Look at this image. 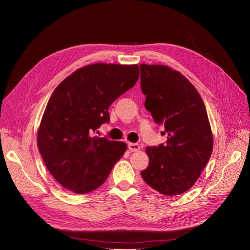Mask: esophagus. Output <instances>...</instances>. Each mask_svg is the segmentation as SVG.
<instances>
[{"label": "esophagus", "instance_id": "1", "mask_svg": "<svg viewBox=\"0 0 250 250\" xmlns=\"http://www.w3.org/2000/svg\"><path fill=\"white\" fill-rule=\"evenodd\" d=\"M127 147H128V150H129L130 152H137V151L140 150L139 144H136V143H128Z\"/></svg>", "mask_w": 250, "mask_h": 250}]
</instances>
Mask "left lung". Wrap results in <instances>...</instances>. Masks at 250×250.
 Returning <instances> with one entry per match:
<instances>
[{"label": "left lung", "mask_w": 250, "mask_h": 250, "mask_svg": "<svg viewBox=\"0 0 250 250\" xmlns=\"http://www.w3.org/2000/svg\"><path fill=\"white\" fill-rule=\"evenodd\" d=\"M145 107L164 127L165 145L147 147L149 165L143 179L165 195L186 192L199 179L213 152V134L204 101L178 71L163 64L141 63Z\"/></svg>", "instance_id": "left-lung-1"}]
</instances>
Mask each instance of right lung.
<instances>
[{"instance_id": "right-lung-1", "label": "right lung", "mask_w": 250, "mask_h": 250, "mask_svg": "<svg viewBox=\"0 0 250 250\" xmlns=\"http://www.w3.org/2000/svg\"><path fill=\"white\" fill-rule=\"evenodd\" d=\"M138 64L97 62L78 69L55 89L37 132L50 174L74 193L95 190L126 151L124 142L93 136L109 122L111 103L135 86Z\"/></svg>"}]
</instances>
